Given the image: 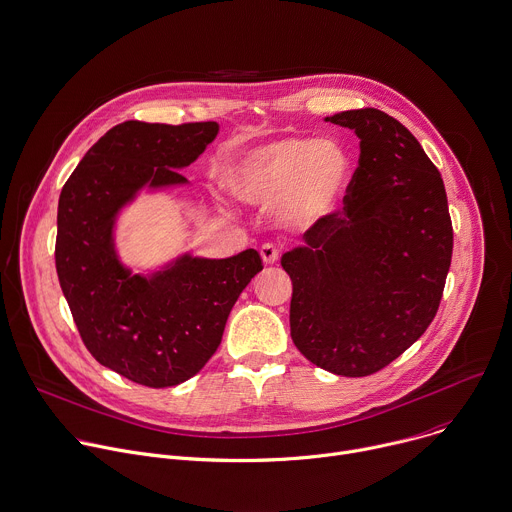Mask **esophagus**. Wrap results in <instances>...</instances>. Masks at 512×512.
<instances>
[{
  "instance_id": "esophagus-1",
  "label": "esophagus",
  "mask_w": 512,
  "mask_h": 512,
  "mask_svg": "<svg viewBox=\"0 0 512 512\" xmlns=\"http://www.w3.org/2000/svg\"><path fill=\"white\" fill-rule=\"evenodd\" d=\"M261 257H263V261H265L267 265H271V263H275V261L279 259V249H277L273 243H265V245L261 247Z\"/></svg>"
}]
</instances>
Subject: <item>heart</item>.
Returning <instances> with one entry per match:
<instances>
[{
    "instance_id": "b5f03b06",
    "label": "heart",
    "mask_w": 512,
    "mask_h": 512,
    "mask_svg": "<svg viewBox=\"0 0 512 512\" xmlns=\"http://www.w3.org/2000/svg\"><path fill=\"white\" fill-rule=\"evenodd\" d=\"M352 181L348 152L331 140L283 138L227 160L225 189L241 203L273 207L285 223L311 225L331 215Z\"/></svg>"
}]
</instances>
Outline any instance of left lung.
<instances>
[{
	"instance_id": "left-lung-1",
	"label": "left lung",
	"mask_w": 512,
	"mask_h": 512,
	"mask_svg": "<svg viewBox=\"0 0 512 512\" xmlns=\"http://www.w3.org/2000/svg\"><path fill=\"white\" fill-rule=\"evenodd\" d=\"M352 128L360 160L344 207L281 257L297 350L337 376H372L432 323L452 259L442 177L414 134L378 108L325 118Z\"/></svg>"
}]
</instances>
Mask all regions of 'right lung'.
I'll return each mask as SVG.
<instances>
[{"mask_svg": "<svg viewBox=\"0 0 512 512\" xmlns=\"http://www.w3.org/2000/svg\"><path fill=\"white\" fill-rule=\"evenodd\" d=\"M217 132V122L116 124L60 193L56 271L74 323L96 362L140 386H177L201 372L237 297L263 269L255 249L229 259L183 255L150 277L130 275L116 257L118 211L142 187L187 183L177 168Z\"/></svg>", "mask_w": 512, "mask_h": 512, "instance_id": "1", "label": "right lung"}]
</instances>
